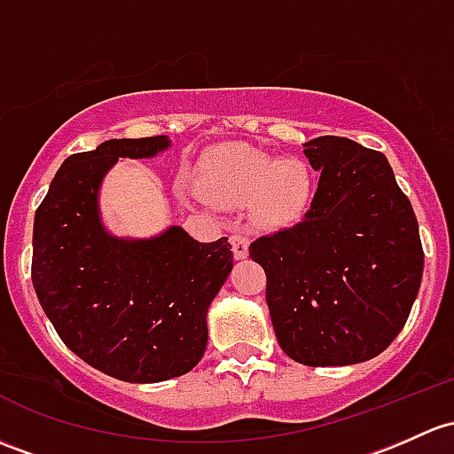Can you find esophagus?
<instances>
[{
    "label": "esophagus",
    "mask_w": 454,
    "mask_h": 454,
    "mask_svg": "<svg viewBox=\"0 0 454 454\" xmlns=\"http://www.w3.org/2000/svg\"><path fill=\"white\" fill-rule=\"evenodd\" d=\"M231 246H232V254H235V259H246L247 247H250V239H247L243 232H235V235H231Z\"/></svg>",
    "instance_id": "1"
}]
</instances>
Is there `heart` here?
<instances>
[{
	"mask_svg": "<svg viewBox=\"0 0 454 454\" xmlns=\"http://www.w3.org/2000/svg\"><path fill=\"white\" fill-rule=\"evenodd\" d=\"M208 200L228 207L252 204L265 226L298 223L311 207L315 174L302 159H280L250 145L219 147L202 176Z\"/></svg>",
	"mask_w": 454,
	"mask_h": 454,
	"instance_id": "b5f03b06",
	"label": "heart"
}]
</instances>
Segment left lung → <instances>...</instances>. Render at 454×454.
Instances as JSON below:
<instances>
[{"instance_id": "left-lung-1", "label": "left lung", "mask_w": 454, "mask_h": 454, "mask_svg": "<svg viewBox=\"0 0 454 454\" xmlns=\"http://www.w3.org/2000/svg\"><path fill=\"white\" fill-rule=\"evenodd\" d=\"M304 154L319 171L311 208L294 228L252 241L285 355L311 367L352 365L398 337L422 283L411 202L380 152L317 137Z\"/></svg>"}]
</instances>
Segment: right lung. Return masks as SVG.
Returning a JSON list of instances; mask_svg holds the SVG:
<instances>
[{
	"instance_id": "right-lung-1",
	"label": "right lung",
	"mask_w": 454,
	"mask_h": 454,
	"mask_svg": "<svg viewBox=\"0 0 454 454\" xmlns=\"http://www.w3.org/2000/svg\"><path fill=\"white\" fill-rule=\"evenodd\" d=\"M167 147L160 135L71 154L35 215L32 283L43 311L71 352L126 383H160L198 365L208 307L232 270L228 237L200 243L169 226L152 239H119L102 226L106 171Z\"/></svg>"
}]
</instances>
